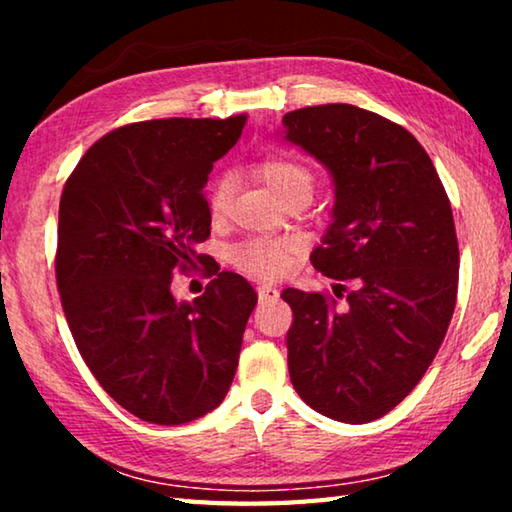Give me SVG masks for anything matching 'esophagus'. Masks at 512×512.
Wrapping results in <instances>:
<instances>
[{"mask_svg":"<svg viewBox=\"0 0 512 512\" xmlns=\"http://www.w3.org/2000/svg\"><path fill=\"white\" fill-rule=\"evenodd\" d=\"M257 298H259V305H266V302H273L280 298V291H277L273 284H259Z\"/></svg>","mask_w":512,"mask_h":512,"instance_id":"obj_1","label":"esophagus"}]
</instances>
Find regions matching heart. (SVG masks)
<instances>
[{
	"instance_id": "heart-1",
	"label": "heart",
	"mask_w": 512,
	"mask_h": 512,
	"mask_svg": "<svg viewBox=\"0 0 512 512\" xmlns=\"http://www.w3.org/2000/svg\"><path fill=\"white\" fill-rule=\"evenodd\" d=\"M257 173L277 201H284L289 196H302L309 201L311 192H314V173L298 160L266 158L257 164ZM232 192H235V178H232V173H221L210 187V196H207L212 216H221L228 210ZM291 250L293 244L289 239L257 237L244 241V244L232 250V259L248 273L257 277H271L282 271Z\"/></svg>"
}]
</instances>
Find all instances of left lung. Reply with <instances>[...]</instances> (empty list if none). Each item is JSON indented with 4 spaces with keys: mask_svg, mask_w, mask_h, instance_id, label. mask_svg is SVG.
Instances as JSON below:
<instances>
[{
    "mask_svg": "<svg viewBox=\"0 0 512 512\" xmlns=\"http://www.w3.org/2000/svg\"><path fill=\"white\" fill-rule=\"evenodd\" d=\"M282 126L334 185L311 264L352 284L343 302L282 291L293 309L291 384L327 418L372 422L413 391L447 334L458 289L452 205L420 142L375 112L325 103L287 112Z\"/></svg>",
    "mask_w": 512,
    "mask_h": 512,
    "instance_id": "8db88e82",
    "label": "left lung"
}]
</instances>
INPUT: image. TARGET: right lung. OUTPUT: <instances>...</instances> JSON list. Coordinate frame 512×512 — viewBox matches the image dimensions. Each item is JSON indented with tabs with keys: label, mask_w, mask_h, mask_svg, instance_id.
Returning a JSON list of instances; mask_svg holds the SVG:
<instances>
[{
	"label": "right lung",
	"mask_w": 512,
	"mask_h": 512,
	"mask_svg": "<svg viewBox=\"0 0 512 512\" xmlns=\"http://www.w3.org/2000/svg\"><path fill=\"white\" fill-rule=\"evenodd\" d=\"M244 124L246 115L121 126L90 146L60 196L56 282L76 348L103 391L144 422L201 418L237 372L255 289L216 262L192 302L173 298L171 280L205 262L203 189Z\"/></svg>",
	"instance_id": "obj_1"
}]
</instances>
